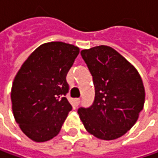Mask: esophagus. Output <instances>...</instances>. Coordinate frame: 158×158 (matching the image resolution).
Returning <instances> with one entry per match:
<instances>
[{"label":"esophagus","mask_w":158,"mask_h":158,"mask_svg":"<svg viewBox=\"0 0 158 158\" xmlns=\"http://www.w3.org/2000/svg\"><path fill=\"white\" fill-rule=\"evenodd\" d=\"M79 102H80V99H79V98L74 99V104H75V106H78L79 104Z\"/></svg>","instance_id":"34e87169"}]
</instances>
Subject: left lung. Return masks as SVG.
Here are the masks:
<instances>
[{
  "label": "left lung",
  "mask_w": 158,
  "mask_h": 158,
  "mask_svg": "<svg viewBox=\"0 0 158 158\" xmlns=\"http://www.w3.org/2000/svg\"><path fill=\"white\" fill-rule=\"evenodd\" d=\"M93 76L95 96L88 108L80 107L79 118L89 134L115 140L129 131L139 118L145 89L137 70L108 46L80 52Z\"/></svg>",
  "instance_id": "1"
}]
</instances>
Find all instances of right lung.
Listing matches in <instances>:
<instances>
[{"mask_svg":"<svg viewBox=\"0 0 158 158\" xmlns=\"http://www.w3.org/2000/svg\"><path fill=\"white\" fill-rule=\"evenodd\" d=\"M79 48L61 41L40 46L17 72L11 88L16 122L27 137L36 142L59 134L72 107L66 75Z\"/></svg>","mask_w":158,"mask_h":158,"instance_id":"1","label":"right lung"}]
</instances>
